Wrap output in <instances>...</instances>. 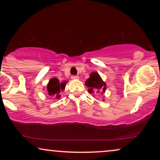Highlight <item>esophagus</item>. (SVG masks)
Masks as SVG:
<instances>
[{
    "label": "esophagus",
    "mask_w": 160,
    "mask_h": 160,
    "mask_svg": "<svg viewBox=\"0 0 160 160\" xmlns=\"http://www.w3.org/2000/svg\"><path fill=\"white\" fill-rule=\"evenodd\" d=\"M71 78H72V79H78V76H75V75H73V76H71Z\"/></svg>",
    "instance_id": "obj_1"
}]
</instances>
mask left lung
Here are the masks:
<instances>
[{"mask_svg": "<svg viewBox=\"0 0 160 160\" xmlns=\"http://www.w3.org/2000/svg\"><path fill=\"white\" fill-rule=\"evenodd\" d=\"M85 85L89 87L88 91L90 93L102 94L106 91V83L102 80L99 74L96 72H93L90 74L89 78L86 81Z\"/></svg>", "mask_w": 160, "mask_h": 160, "instance_id": "8db88e82", "label": "left lung"}]
</instances>
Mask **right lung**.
<instances>
[{"mask_svg":"<svg viewBox=\"0 0 160 160\" xmlns=\"http://www.w3.org/2000/svg\"><path fill=\"white\" fill-rule=\"evenodd\" d=\"M66 82H62L60 84L59 80L57 78H53L50 79L49 82L47 85V91L49 95L56 96V98H59L60 95L59 93L60 92V90H63L65 89V85Z\"/></svg>","mask_w":160,"mask_h":160,"instance_id":"add662e5","label":"right lung"}]
</instances>
